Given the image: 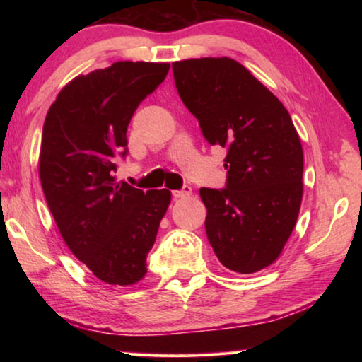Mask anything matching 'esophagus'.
<instances>
[{
	"instance_id": "34e87169",
	"label": "esophagus",
	"mask_w": 362,
	"mask_h": 362,
	"mask_svg": "<svg viewBox=\"0 0 362 362\" xmlns=\"http://www.w3.org/2000/svg\"><path fill=\"white\" fill-rule=\"evenodd\" d=\"M189 194H192V187H188V185H185L182 189H174L173 192V196L175 199L187 198V196H189Z\"/></svg>"
}]
</instances>
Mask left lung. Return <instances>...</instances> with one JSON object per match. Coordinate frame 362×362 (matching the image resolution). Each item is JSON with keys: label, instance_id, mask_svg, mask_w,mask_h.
<instances>
[{"label": "left lung", "instance_id": "left-lung-1", "mask_svg": "<svg viewBox=\"0 0 362 362\" xmlns=\"http://www.w3.org/2000/svg\"><path fill=\"white\" fill-rule=\"evenodd\" d=\"M182 102L211 145L226 148L225 188H201L207 240L241 274L278 259L303 194V151L291 115L247 69L228 57L173 64Z\"/></svg>", "mask_w": 362, "mask_h": 362}]
</instances>
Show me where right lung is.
I'll return each mask as SVG.
<instances>
[{
  "label": "right lung",
  "instance_id": "right-lung-1",
  "mask_svg": "<svg viewBox=\"0 0 362 362\" xmlns=\"http://www.w3.org/2000/svg\"><path fill=\"white\" fill-rule=\"evenodd\" d=\"M169 64L115 62L76 76L46 115L40 179L69 249L107 284L131 286L170 203L169 189L116 182L127 155V126L140 102L164 81Z\"/></svg>",
  "mask_w": 362,
  "mask_h": 362
}]
</instances>
